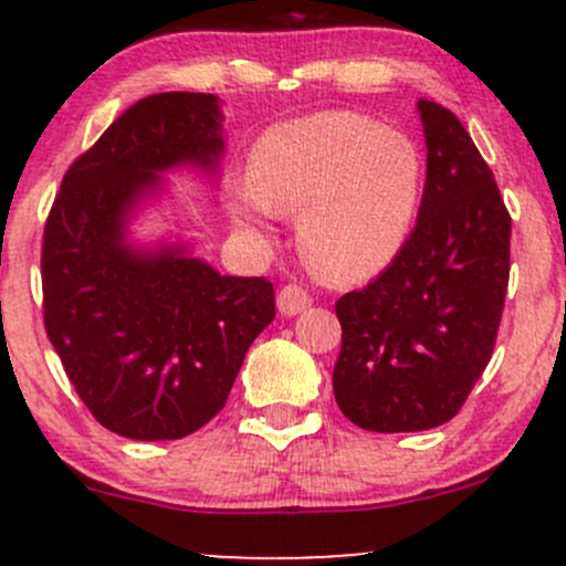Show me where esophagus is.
I'll use <instances>...</instances> for the list:
<instances>
[{
  "mask_svg": "<svg viewBox=\"0 0 566 566\" xmlns=\"http://www.w3.org/2000/svg\"><path fill=\"white\" fill-rule=\"evenodd\" d=\"M308 305H311V295L301 287V284H284V287L279 290V295H276L279 314L295 316V314H301V311L308 308Z\"/></svg>",
  "mask_w": 566,
  "mask_h": 566,
  "instance_id": "1",
  "label": "esophagus"
}]
</instances>
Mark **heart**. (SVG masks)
Wrapping results in <instances>:
<instances>
[{"instance_id": "b5f03b06", "label": "heart", "mask_w": 566, "mask_h": 566, "mask_svg": "<svg viewBox=\"0 0 566 566\" xmlns=\"http://www.w3.org/2000/svg\"><path fill=\"white\" fill-rule=\"evenodd\" d=\"M423 193L412 140L348 112H319L265 129L250 178L233 188L242 223L297 213L303 258L335 284L386 269L407 244Z\"/></svg>"}]
</instances>
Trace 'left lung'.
Here are the masks:
<instances>
[{"label": "left lung", "instance_id": "obj_1", "mask_svg": "<svg viewBox=\"0 0 566 566\" xmlns=\"http://www.w3.org/2000/svg\"><path fill=\"white\" fill-rule=\"evenodd\" d=\"M426 188L407 244L335 303L340 412L365 431H428L460 412L490 365L511 271V216L450 108L418 101Z\"/></svg>", "mask_w": 566, "mask_h": 566}]
</instances>
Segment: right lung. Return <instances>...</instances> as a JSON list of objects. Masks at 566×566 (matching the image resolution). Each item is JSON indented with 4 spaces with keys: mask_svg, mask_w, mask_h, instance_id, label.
Listing matches in <instances>:
<instances>
[{
    "mask_svg": "<svg viewBox=\"0 0 566 566\" xmlns=\"http://www.w3.org/2000/svg\"><path fill=\"white\" fill-rule=\"evenodd\" d=\"M223 151L216 95L143 97L69 167L44 223V329L84 407L119 437L184 439L210 423L276 316L265 276H220L186 244L127 239L159 172L216 178Z\"/></svg>",
    "mask_w": 566,
    "mask_h": 566,
    "instance_id": "obj_1",
    "label": "right lung"
}]
</instances>
